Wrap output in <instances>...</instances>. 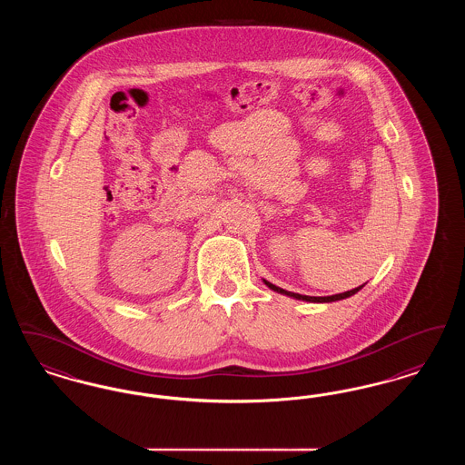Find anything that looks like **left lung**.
Instances as JSON below:
<instances>
[{
    "mask_svg": "<svg viewBox=\"0 0 465 465\" xmlns=\"http://www.w3.org/2000/svg\"><path fill=\"white\" fill-rule=\"evenodd\" d=\"M266 286L270 289H273V291H277V292H282V294H288V296H292V298H296V300H305V302H319V303H322V302H336V300H343V298H349V296H352L355 294L359 289L362 288V286H359V288L351 289V291H347V292H340V294H332V296H305V294H298V292H291V291H286V289L277 288V286H273V284H270V282H266Z\"/></svg>",
    "mask_w": 465,
    "mask_h": 465,
    "instance_id": "obj_1",
    "label": "left lung"
}]
</instances>
